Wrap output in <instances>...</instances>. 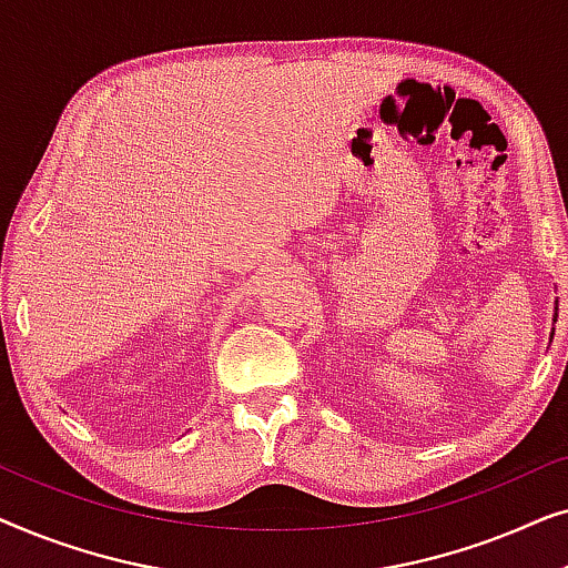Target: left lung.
Wrapping results in <instances>:
<instances>
[{"mask_svg": "<svg viewBox=\"0 0 568 568\" xmlns=\"http://www.w3.org/2000/svg\"><path fill=\"white\" fill-rule=\"evenodd\" d=\"M556 310H558V307H556ZM556 317H558V315H554V321H556Z\"/></svg>", "mask_w": 568, "mask_h": 568, "instance_id": "8db88e82", "label": "left lung"}]
</instances>
